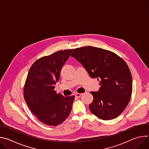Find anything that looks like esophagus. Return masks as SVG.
Returning a JSON list of instances; mask_svg holds the SVG:
<instances>
[{
    "label": "esophagus",
    "mask_w": 149,
    "mask_h": 149,
    "mask_svg": "<svg viewBox=\"0 0 149 149\" xmlns=\"http://www.w3.org/2000/svg\"><path fill=\"white\" fill-rule=\"evenodd\" d=\"M82 94H81V93H76L75 96L77 97V98H79L81 95H82Z\"/></svg>",
    "instance_id": "1"
}]
</instances>
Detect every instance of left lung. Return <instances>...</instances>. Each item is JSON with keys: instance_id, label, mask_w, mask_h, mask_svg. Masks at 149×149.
Returning <instances> with one entry per match:
<instances>
[{"instance_id": "obj_1", "label": "left lung", "mask_w": 149, "mask_h": 149, "mask_svg": "<svg viewBox=\"0 0 149 149\" xmlns=\"http://www.w3.org/2000/svg\"><path fill=\"white\" fill-rule=\"evenodd\" d=\"M101 86L90 104L97 117L110 120L120 116L128 105L132 93V77L125 62L113 52L90 46L78 48L71 54Z\"/></svg>"}]
</instances>
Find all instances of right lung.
<instances>
[{"label":"right lung","mask_w":149,"mask_h":149,"mask_svg":"<svg viewBox=\"0 0 149 149\" xmlns=\"http://www.w3.org/2000/svg\"><path fill=\"white\" fill-rule=\"evenodd\" d=\"M73 49L59 51L37 59L29 69L24 98L32 113L42 123L56 126L70 115L75 96L64 97L54 90L61 70Z\"/></svg>","instance_id":"add662e5"}]
</instances>
